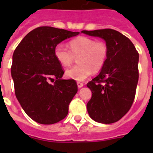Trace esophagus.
I'll return each instance as SVG.
<instances>
[{"instance_id":"1","label":"esophagus","mask_w":153,"mask_h":153,"mask_svg":"<svg viewBox=\"0 0 153 153\" xmlns=\"http://www.w3.org/2000/svg\"><path fill=\"white\" fill-rule=\"evenodd\" d=\"M77 86L78 88H81V87H83V83H81V82H77Z\"/></svg>"}]
</instances>
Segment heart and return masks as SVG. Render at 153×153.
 Masks as SVG:
<instances>
[{
	"instance_id": "1",
	"label": "heart",
	"mask_w": 153,
	"mask_h": 153,
	"mask_svg": "<svg viewBox=\"0 0 153 153\" xmlns=\"http://www.w3.org/2000/svg\"><path fill=\"white\" fill-rule=\"evenodd\" d=\"M70 50L63 44L56 46L54 55L63 67H68L77 57L78 64L67 69L65 75L69 79L83 81L92 71L102 70L108 58V47L103 41H96L87 36H79L70 42Z\"/></svg>"
}]
</instances>
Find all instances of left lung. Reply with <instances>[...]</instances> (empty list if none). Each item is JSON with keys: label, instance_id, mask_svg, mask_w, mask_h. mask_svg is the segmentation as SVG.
<instances>
[{"label": "left lung", "instance_id": "1", "mask_svg": "<svg viewBox=\"0 0 153 153\" xmlns=\"http://www.w3.org/2000/svg\"><path fill=\"white\" fill-rule=\"evenodd\" d=\"M106 41L108 58L100 74L86 86L92 97L86 108L90 118L100 123L117 122L129 110L139 79V53L128 37L113 29L82 30Z\"/></svg>", "mask_w": 153, "mask_h": 153}]
</instances>
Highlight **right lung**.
<instances>
[{
  "label": "right lung",
  "mask_w": 153,
  "mask_h": 153,
  "mask_svg": "<svg viewBox=\"0 0 153 153\" xmlns=\"http://www.w3.org/2000/svg\"><path fill=\"white\" fill-rule=\"evenodd\" d=\"M79 33L40 27L24 36L13 52L11 76L16 97L35 122L53 124L68 114L77 85L74 79H62L64 72L55 57L54 49L60 42ZM52 79L55 80L53 85L49 83Z\"/></svg>",
  "instance_id": "add662e5"
}]
</instances>
